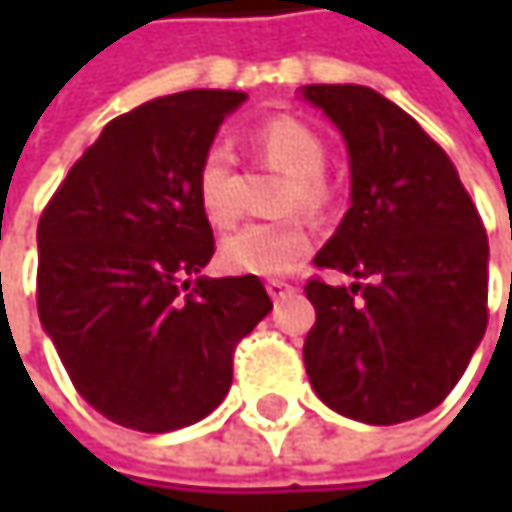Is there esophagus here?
Returning a JSON list of instances; mask_svg holds the SVG:
<instances>
[{
    "label": "esophagus",
    "mask_w": 512,
    "mask_h": 512,
    "mask_svg": "<svg viewBox=\"0 0 512 512\" xmlns=\"http://www.w3.org/2000/svg\"><path fill=\"white\" fill-rule=\"evenodd\" d=\"M293 290H296V287H293L290 281H281V278H269V281H266V293H269L275 302H278V299H287Z\"/></svg>",
    "instance_id": "obj_1"
}]
</instances>
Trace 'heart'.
<instances>
[{"mask_svg":"<svg viewBox=\"0 0 512 512\" xmlns=\"http://www.w3.org/2000/svg\"><path fill=\"white\" fill-rule=\"evenodd\" d=\"M255 148L260 159L284 171L278 189V210L290 213L278 222H257L231 234L219 260L225 269L240 275H290L311 255V228L296 216V210L320 213L332 201V186L323 174L326 145L320 133L296 115H272L255 130ZM195 201L201 216L225 231L240 219V183L234 154L216 142L210 145L195 168Z\"/></svg>","mask_w":512,"mask_h":512,"instance_id":"1","label":"heart"}]
</instances>
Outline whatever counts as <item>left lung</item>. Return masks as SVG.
I'll return each mask as SVG.
<instances>
[{
  "label": "left lung",
  "instance_id": "left-lung-1",
  "mask_svg": "<svg viewBox=\"0 0 512 512\" xmlns=\"http://www.w3.org/2000/svg\"><path fill=\"white\" fill-rule=\"evenodd\" d=\"M344 133L353 204L308 278L317 320L305 370L317 397L364 424H400L436 409L474 356L489 308V243L451 156L400 106L364 85H305Z\"/></svg>",
  "mask_w": 512,
  "mask_h": 512
}]
</instances>
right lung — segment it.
<instances>
[{
  "mask_svg": "<svg viewBox=\"0 0 512 512\" xmlns=\"http://www.w3.org/2000/svg\"><path fill=\"white\" fill-rule=\"evenodd\" d=\"M243 91L195 88L118 115L38 222V314L88 406L168 433L207 418L234 350L272 311L257 275H198L216 252L195 168Z\"/></svg>",
  "mask_w": 512,
  "mask_h": 512,
  "instance_id": "obj_1",
  "label": "right lung"
}]
</instances>
